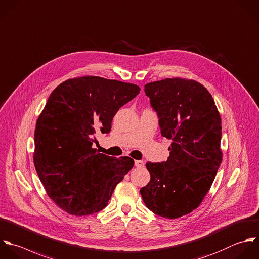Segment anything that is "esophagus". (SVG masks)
<instances>
[{"label": "esophagus", "mask_w": 259, "mask_h": 259, "mask_svg": "<svg viewBox=\"0 0 259 259\" xmlns=\"http://www.w3.org/2000/svg\"><path fill=\"white\" fill-rule=\"evenodd\" d=\"M135 166L136 167H143L144 166V161L142 160H135Z\"/></svg>", "instance_id": "34e87169"}]
</instances>
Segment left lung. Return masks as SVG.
<instances>
[{"instance_id":"left-lung-1","label":"left lung","mask_w":259,"mask_h":259,"mask_svg":"<svg viewBox=\"0 0 259 259\" xmlns=\"http://www.w3.org/2000/svg\"><path fill=\"white\" fill-rule=\"evenodd\" d=\"M144 91L161 135L172 143L165 162L146 163L150 182L140 194L154 214L177 219L201 205L215 180L223 156L221 117L212 95L194 79L165 78Z\"/></svg>"}]
</instances>
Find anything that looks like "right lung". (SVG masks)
<instances>
[{"mask_svg":"<svg viewBox=\"0 0 259 259\" xmlns=\"http://www.w3.org/2000/svg\"><path fill=\"white\" fill-rule=\"evenodd\" d=\"M134 83L100 76L69 78L50 94L34 132L33 161L48 197L63 211L87 216L103 210L134 165L93 148L96 130L108 133L118 110L134 99Z\"/></svg>","mask_w":259,"mask_h":259,"instance_id":"obj_1","label":"right lung"}]
</instances>
